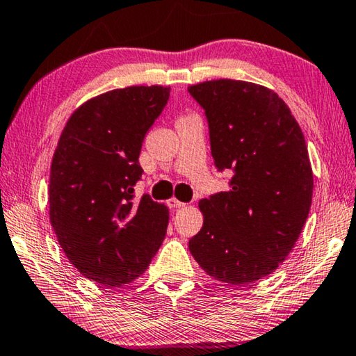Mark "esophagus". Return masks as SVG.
<instances>
[{
    "label": "esophagus",
    "instance_id": "1",
    "mask_svg": "<svg viewBox=\"0 0 356 356\" xmlns=\"http://www.w3.org/2000/svg\"><path fill=\"white\" fill-rule=\"evenodd\" d=\"M166 204H168V207H171V209H177V207H184L185 202L179 201V200H176V198H171V200L166 201Z\"/></svg>",
    "mask_w": 356,
    "mask_h": 356
}]
</instances>
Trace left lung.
<instances>
[{
  "mask_svg": "<svg viewBox=\"0 0 356 356\" xmlns=\"http://www.w3.org/2000/svg\"><path fill=\"white\" fill-rule=\"evenodd\" d=\"M207 118L213 163L231 169L229 190L200 201L204 223L188 242L211 277L247 285L289 257L312 204L304 134L285 101L245 81L188 87Z\"/></svg>",
  "mask_w": 356,
  "mask_h": 356,
  "instance_id": "1",
  "label": "left lung"
}]
</instances>
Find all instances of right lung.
Wrapping results in <instances>:
<instances>
[{
    "instance_id": "right-lung-1",
    "label": "right lung",
    "mask_w": 356,
    "mask_h": 356,
    "mask_svg": "<svg viewBox=\"0 0 356 356\" xmlns=\"http://www.w3.org/2000/svg\"><path fill=\"white\" fill-rule=\"evenodd\" d=\"M171 87L134 86L88 99L70 117L52 158L50 223L67 259L106 286L138 279L166 236L169 211L134 200L139 154Z\"/></svg>"
}]
</instances>
